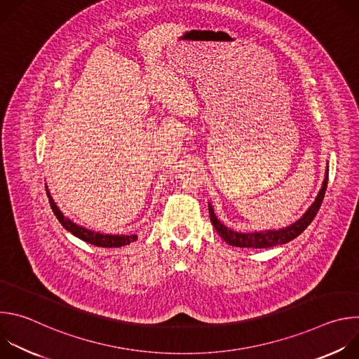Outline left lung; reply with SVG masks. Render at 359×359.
I'll return each mask as SVG.
<instances>
[{"label": "left lung", "mask_w": 359, "mask_h": 359, "mask_svg": "<svg viewBox=\"0 0 359 359\" xmlns=\"http://www.w3.org/2000/svg\"><path fill=\"white\" fill-rule=\"evenodd\" d=\"M327 184H328V168L325 172V179L323 182V187L316 198V201L311 204V208L306 210L301 219H298L295 223H292L291 226H287L284 229H278V230H266V231H252V233H240V231H234L229 227H226L215 215V210L212 208V204L209 203V215H210V220L212 224L215 226L216 231L220 234V237L230 245L234 247H247V248H269V247H274V245H280V244H285L291 240H294L295 237H298L306 227L311 224V222L314 220V217L317 216L321 203L324 200L325 196V190H327Z\"/></svg>", "instance_id": "obj_1"}]
</instances>
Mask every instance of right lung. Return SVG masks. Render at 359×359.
Here are the masks:
<instances>
[{
  "label": "right lung",
  "instance_id": "obj_1",
  "mask_svg": "<svg viewBox=\"0 0 359 359\" xmlns=\"http://www.w3.org/2000/svg\"><path fill=\"white\" fill-rule=\"evenodd\" d=\"M46 187V186H45ZM46 196L49 198V204H50V209H53L54 215L57 216V219L60 220V223L64 226L65 230L71 231L74 236H76L78 238L89 243V244H93V245H97V247H123V245H128L133 241L137 240V236L136 234H132V236H114V234H102V233H96V231H92V230H88L85 227H81L78 226L76 223L71 222L69 219H67L62 212L58 209V206L55 204L54 198L50 197V193L49 190L46 189Z\"/></svg>",
  "mask_w": 359,
  "mask_h": 359
}]
</instances>
